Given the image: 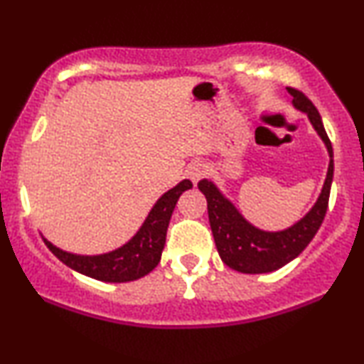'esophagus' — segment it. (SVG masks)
Wrapping results in <instances>:
<instances>
[{"instance_id":"esophagus-1","label":"esophagus","mask_w":364,"mask_h":364,"mask_svg":"<svg viewBox=\"0 0 364 364\" xmlns=\"http://www.w3.org/2000/svg\"><path fill=\"white\" fill-rule=\"evenodd\" d=\"M207 174V166H205L203 163H193L188 168V176H190V179L193 183L198 181V179H201Z\"/></svg>"}]
</instances>
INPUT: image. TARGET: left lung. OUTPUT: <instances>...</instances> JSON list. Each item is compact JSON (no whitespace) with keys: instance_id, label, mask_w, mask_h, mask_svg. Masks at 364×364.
Wrapping results in <instances>:
<instances>
[{"instance_id":"left-lung-1","label":"left lung","mask_w":364,"mask_h":364,"mask_svg":"<svg viewBox=\"0 0 364 364\" xmlns=\"http://www.w3.org/2000/svg\"><path fill=\"white\" fill-rule=\"evenodd\" d=\"M288 93L293 96V107L307 113L314 129L317 130V134L326 144L331 157L322 193L307 215L287 230H259L240 215L239 210L218 191V188L212 181L201 179L198 183L200 191L207 198L208 220L213 239H215L217 251L229 268L240 271V273H271L295 259L321 229L327 207H329L331 185L332 176H334V159H332L334 154H332L331 140L327 137L317 108L307 96L295 87H288Z\"/></svg>"}]
</instances>
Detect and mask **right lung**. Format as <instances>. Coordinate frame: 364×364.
<instances>
[{"instance_id":"obj_1","label":"right lung","mask_w":364,"mask_h":364,"mask_svg":"<svg viewBox=\"0 0 364 364\" xmlns=\"http://www.w3.org/2000/svg\"><path fill=\"white\" fill-rule=\"evenodd\" d=\"M191 186L193 185L190 179H183L173 190L161 196L137 234L125 246L112 252L100 254V256H80L55 247L47 239H43V242L57 259L77 273L108 283L134 282L146 277L159 264L173 210L183 191L190 190Z\"/></svg>"}]
</instances>
